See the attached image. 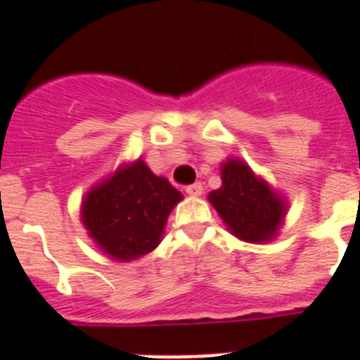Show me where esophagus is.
Returning a JSON list of instances; mask_svg holds the SVG:
<instances>
[{
	"label": "esophagus",
	"mask_w": 360,
	"mask_h": 360,
	"mask_svg": "<svg viewBox=\"0 0 360 360\" xmlns=\"http://www.w3.org/2000/svg\"><path fill=\"white\" fill-rule=\"evenodd\" d=\"M186 193L189 196H200L203 193L202 184H191V186L186 187Z\"/></svg>",
	"instance_id": "1"
}]
</instances>
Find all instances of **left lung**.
Wrapping results in <instances>:
<instances>
[{"label":"left lung","mask_w":360,"mask_h":360,"mask_svg":"<svg viewBox=\"0 0 360 360\" xmlns=\"http://www.w3.org/2000/svg\"><path fill=\"white\" fill-rule=\"evenodd\" d=\"M219 171L221 187L209 193V202L229 231L247 243L274 240L288 211L285 196L236 157L227 158Z\"/></svg>","instance_id":"8db88e82"}]
</instances>
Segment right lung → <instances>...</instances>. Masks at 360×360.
I'll use <instances>...</instances> for the list:
<instances>
[{
	"label": "right lung",
	"mask_w": 360,
	"mask_h": 360,
	"mask_svg": "<svg viewBox=\"0 0 360 360\" xmlns=\"http://www.w3.org/2000/svg\"><path fill=\"white\" fill-rule=\"evenodd\" d=\"M182 198L180 191L139 158L86 193L81 219L104 256L131 262L157 249L167 216Z\"/></svg>",
	"instance_id": "add662e5"
}]
</instances>
